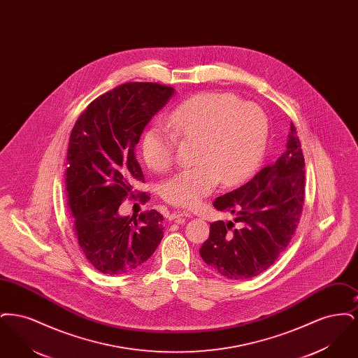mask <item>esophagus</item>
Returning a JSON list of instances; mask_svg holds the SVG:
<instances>
[{
	"label": "esophagus",
	"instance_id": "1",
	"mask_svg": "<svg viewBox=\"0 0 358 358\" xmlns=\"http://www.w3.org/2000/svg\"><path fill=\"white\" fill-rule=\"evenodd\" d=\"M182 217H190V213L189 212H181V210H177V212H173L171 216H169V220L173 222H178L180 219Z\"/></svg>",
	"mask_w": 358,
	"mask_h": 358
}]
</instances>
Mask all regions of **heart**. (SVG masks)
<instances>
[{
    "label": "heart",
    "instance_id": "heart-1",
    "mask_svg": "<svg viewBox=\"0 0 358 358\" xmlns=\"http://www.w3.org/2000/svg\"><path fill=\"white\" fill-rule=\"evenodd\" d=\"M166 125L150 127L142 141L146 165L165 171L173 162L177 138L194 141L190 168L173 174L161 187L162 199L190 208L224 185L245 181L257 169L268 136L263 110L228 92H204L177 106Z\"/></svg>",
    "mask_w": 358,
    "mask_h": 358
}]
</instances>
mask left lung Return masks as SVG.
Masks as SVG:
<instances>
[{
	"label": "left lung",
	"mask_w": 358,
	"mask_h": 358,
	"mask_svg": "<svg viewBox=\"0 0 358 358\" xmlns=\"http://www.w3.org/2000/svg\"><path fill=\"white\" fill-rule=\"evenodd\" d=\"M305 200V158L295 126L286 150L245 185L213 201L234 222L210 224L200 248L205 263L228 279H250L273 266L289 245Z\"/></svg>",
	"instance_id": "left-lung-1"
}]
</instances>
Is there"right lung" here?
I'll return each instance as SVG.
<instances>
[{
    "label": "right lung",
    "instance_id": "1",
    "mask_svg": "<svg viewBox=\"0 0 358 358\" xmlns=\"http://www.w3.org/2000/svg\"><path fill=\"white\" fill-rule=\"evenodd\" d=\"M174 88L130 82L88 104L69 136L66 190L73 231L88 263L99 273H131L153 255L164 238L155 209L138 219L120 216L124 199L145 204V182L136 146L145 126L169 102Z\"/></svg>",
    "mask_w": 358,
    "mask_h": 358
}]
</instances>
